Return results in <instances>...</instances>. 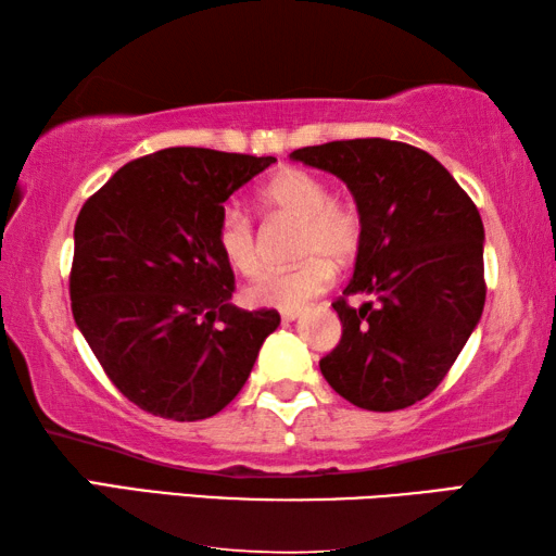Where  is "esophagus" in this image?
Instances as JSON below:
<instances>
[{
	"mask_svg": "<svg viewBox=\"0 0 556 556\" xmlns=\"http://www.w3.org/2000/svg\"><path fill=\"white\" fill-rule=\"evenodd\" d=\"M299 308H296V312H281V321H285V324H289V321H294V318H299Z\"/></svg>",
	"mask_w": 556,
	"mask_h": 556,
	"instance_id": "34e87169",
	"label": "esophagus"
}]
</instances>
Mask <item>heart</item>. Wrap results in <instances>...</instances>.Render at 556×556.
Here are the masks:
<instances>
[{
	"label": "heart",
	"mask_w": 556,
	"mask_h": 556,
	"mask_svg": "<svg viewBox=\"0 0 556 556\" xmlns=\"http://www.w3.org/2000/svg\"><path fill=\"white\" fill-rule=\"evenodd\" d=\"M260 201L269 211L299 220L296 255L304 260L291 269H267L244 289V301L255 308L296 312L306 301L333 285L336 267L351 265L361 250L363 220L351 203L331 199L321 176L306 168H281L262 186ZM215 244L228 267L252 277L262 265L255 225L238 208H225L215 228Z\"/></svg>",
	"instance_id": "b5f03b06"
}]
</instances>
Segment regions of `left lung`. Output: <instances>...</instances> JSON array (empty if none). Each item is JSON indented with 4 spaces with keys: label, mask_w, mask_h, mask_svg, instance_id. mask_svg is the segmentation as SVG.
I'll return each instance as SVG.
<instances>
[{
    "label": "left lung",
    "mask_w": 556,
    "mask_h": 556,
    "mask_svg": "<svg viewBox=\"0 0 556 556\" xmlns=\"http://www.w3.org/2000/svg\"><path fill=\"white\" fill-rule=\"evenodd\" d=\"M294 162L341 178L363 220L353 279L333 308L343 336L326 382L370 412L425 400L464 351L485 304L483 220L434 156L390 139L304 147ZM372 295L353 309L346 296Z\"/></svg>",
    "instance_id": "1"
}]
</instances>
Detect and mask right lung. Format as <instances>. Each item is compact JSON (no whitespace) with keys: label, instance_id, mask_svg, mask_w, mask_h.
<instances>
[{"label":"right lung","instance_id":"obj_1","mask_svg":"<svg viewBox=\"0 0 556 556\" xmlns=\"http://www.w3.org/2000/svg\"><path fill=\"white\" fill-rule=\"evenodd\" d=\"M275 156L172 147L135 159L75 220L71 308L90 351L139 409L174 421L218 414L248 382L275 308L230 304L215 244L223 203Z\"/></svg>","mask_w":556,"mask_h":556}]
</instances>
